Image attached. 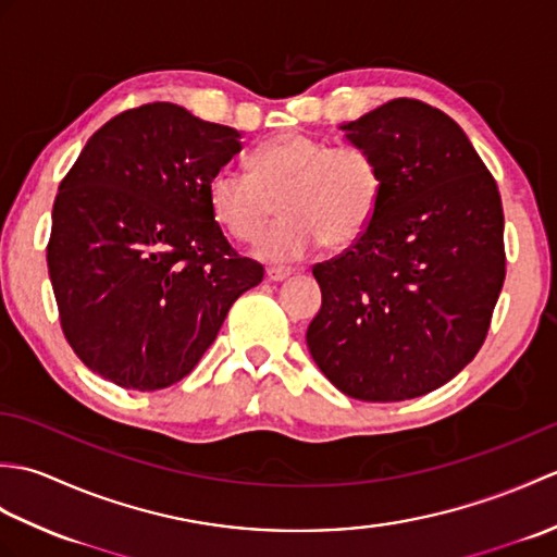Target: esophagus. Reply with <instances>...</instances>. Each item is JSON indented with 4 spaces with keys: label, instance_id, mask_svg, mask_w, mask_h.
I'll return each mask as SVG.
<instances>
[{
    "label": "esophagus",
    "instance_id": "esophagus-1",
    "mask_svg": "<svg viewBox=\"0 0 557 557\" xmlns=\"http://www.w3.org/2000/svg\"><path fill=\"white\" fill-rule=\"evenodd\" d=\"M265 275H268V280H272V282H280V280H287L289 275H294V270H292V268H285V265H270V268L265 270Z\"/></svg>",
    "mask_w": 557,
    "mask_h": 557
}]
</instances>
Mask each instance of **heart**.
<instances>
[{
  "instance_id": "b5f03b06",
  "label": "heart",
  "mask_w": 557,
  "mask_h": 557,
  "mask_svg": "<svg viewBox=\"0 0 557 557\" xmlns=\"http://www.w3.org/2000/svg\"><path fill=\"white\" fill-rule=\"evenodd\" d=\"M383 170L371 150L333 146L306 134H280L253 148L248 170L224 164L208 182L212 215L234 239L253 242L280 202L283 215L258 237L265 260H297L323 242H359L377 215ZM278 202L274 203V198Z\"/></svg>"
}]
</instances>
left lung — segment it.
<instances>
[{
  "instance_id": "8db88e82",
  "label": "left lung",
  "mask_w": 557,
  "mask_h": 557,
  "mask_svg": "<svg viewBox=\"0 0 557 557\" xmlns=\"http://www.w3.org/2000/svg\"><path fill=\"white\" fill-rule=\"evenodd\" d=\"M371 150L385 191L359 242L313 265L323 306L306 345L342 393L401 401L476 357L505 282L503 203L459 124L389 100L342 126Z\"/></svg>"
}]
</instances>
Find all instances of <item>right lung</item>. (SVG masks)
Listing matches in <instances>:
<instances>
[{"label": "right lung", "instance_id": "1", "mask_svg": "<svg viewBox=\"0 0 557 557\" xmlns=\"http://www.w3.org/2000/svg\"><path fill=\"white\" fill-rule=\"evenodd\" d=\"M239 138L180 104H140L100 126L59 184L47 244L59 323L104 381L140 393L180 383L263 280L208 203Z\"/></svg>", "mask_w": 557, "mask_h": 557}]
</instances>
